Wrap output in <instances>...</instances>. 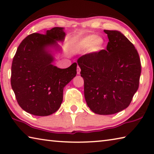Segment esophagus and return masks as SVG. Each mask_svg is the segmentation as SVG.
<instances>
[{
	"label": "esophagus",
	"instance_id": "1",
	"mask_svg": "<svg viewBox=\"0 0 154 154\" xmlns=\"http://www.w3.org/2000/svg\"><path fill=\"white\" fill-rule=\"evenodd\" d=\"M80 72H81L80 67L79 66H77V75H79Z\"/></svg>",
	"mask_w": 154,
	"mask_h": 154
}]
</instances>
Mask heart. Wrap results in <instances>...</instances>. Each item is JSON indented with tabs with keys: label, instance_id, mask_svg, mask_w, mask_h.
<instances>
[{
	"label": "heart",
	"instance_id": "1",
	"mask_svg": "<svg viewBox=\"0 0 154 154\" xmlns=\"http://www.w3.org/2000/svg\"><path fill=\"white\" fill-rule=\"evenodd\" d=\"M105 41L102 37H98L96 35H90L81 38L75 44V48L77 50H86L90 48L92 53L102 50Z\"/></svg>",
	"mask_w": 154,
	"mask_h": 154
}]
</instances>
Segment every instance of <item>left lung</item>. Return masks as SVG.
<instances>
[{
  "label": "left lung",
  "mask_w": 154,
  "mask_h": 154,
  "mask_svg": "<svg viewBox=\"0 0 154 154\" xmlns=\"http://www.w3.org/2000/svg\"><path fill=\"white\" fill-rule=\"evenodd\" d=\"M106 49L81 56L84 96L94 113L111 115L126 109L139 88L141 65L134 46L118 30H104Z\"/></svg>",
  "instance_id": "8db88e82"
}]
</instances>
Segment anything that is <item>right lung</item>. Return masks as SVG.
Masks as SVG:
<instances>
[{"label":"right lung","mask_w":154,"mask_h":154,"mask_svg":"<svg viewBox=\"0 0 154 154\" xmlns=\"http://www.w3.org/2000/svg\"><path fill=\"white\" fill-rule=\"evenodd\" d=\"M64 28L55 27L45 35L33 33L20 44L13 59L11 84L23 110L36 116H48L59 109L63 90L77 74V63L66 69L54 64L51 48L60 50Z\"/></svg>","instance_id":"right-lung-1"}]
</instances>
